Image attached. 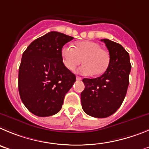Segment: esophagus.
Returning a JSON list of instances; mask_svg holds the SVG:
<instances>
[{
  "label": "esophagus",
  "instance_id": "1",
  "mask_svg": "<svg viewBox=\"0 0 149 149\" xmlns=\"http://www.w3.org/2000/svg\"><path fill=\"white\" fill-rule=\"evenodd\" d=\"M76 79H77V80H81V79H82V78L80 77V76H76Z\"/></svg>",
  "mask_w": 149,
  "mask_h": 149
}]
</instances>
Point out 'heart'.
<instances>
[{"mask_svg": "<svg viewBox=\"0 0 149 149\" xmlns=\"http://www.w3.org/2000/svg\"><path fill=\"white\" fill-rule=\"evenodd\" d=\"M62 62L66 68L73 70L81 61L84 62L77 70L83 75L100 76L106 72L111 61L110 54L101 48L99 43L82 41L75 43L73 47L64 46L61 49Z\"/></svg>", "mask_w": 149, "mask_h": 149, "instance_id": "obj_1", "label": "heart"}]
</instances>
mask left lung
<instances>
[{
  "instance_id": "8db88e82",
  "label": "left lung",
  "mask_w": 149,
  "mask_h": 149,
  "mask_svg": "<svg viewBox=\"0 0 149 149\" xmlns=\"http://www.w3.org/2000/svg\"><path fill=\"white\" fill-rule=\"evenodd\" d=\"M101 41L109 51V67L100 77L83 79L85 88L81 93L83 111L96 118L108 117L121 106L128 90L131 68L129 54L122 45L109 39Z\"/></svg>"
}]
</instances>
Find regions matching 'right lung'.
<instances>
[{
  "label": "right lung",
  "mask_w": 149,
  "mask_h": 149,
  "mask_svg": "<svg viewBox=\"0 0 149 149\" xmlns=\"http://www.w3.org/2000/svg\"><path fill=\"white\" fill-rule=\"evenodd\" d=\"M71 36L52 31L37 38L22 55L18 72L21 100L38 116L57 113L76 76L62 62L61 49Z\"/></svg>",
  "instance_id": "1"
}]
</instances>
